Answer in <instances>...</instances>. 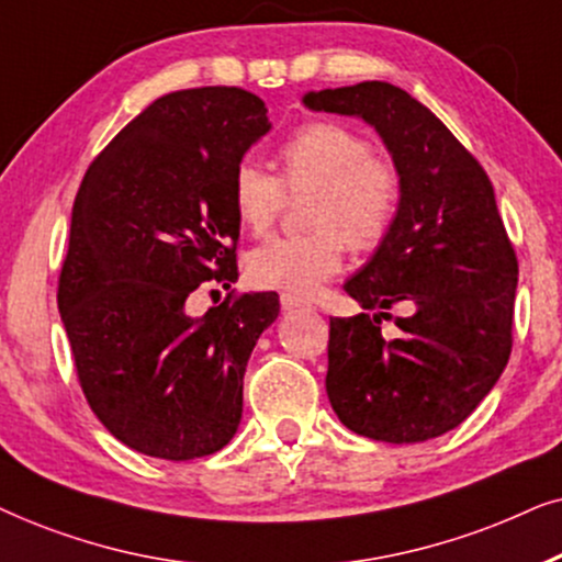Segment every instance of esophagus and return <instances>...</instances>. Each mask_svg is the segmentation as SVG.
<instances>
[{
	"mask_svg": "<svg viewBox=\"0 0 562 562\" xmlns=\"http://www.w3.org/2000/svg\"><path fill=\"white\" fill-rule=\"evenodd\" d=\"M280 305L285 311H295V308H311V303L305 301V297H297L293 293H282L280 295Z\"/></svg>",
	"mask_w": 562,
	"mask_h": 562,
	"instance_id": "esophagus-1",
	"label": "esophagus"
}]
</instances>
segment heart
Listing matches in <instances>:
<instances>
[{"instance_id":"b5f03b06","label":"heart","mask_w":562,"mask_h":562,"mask_svg":"<svg viewBox=\"0 0 562 562\" xmlns=\"http://www.w3.org/2000/svg\"><path fill=\"white\" fill-rule=\"evenodd\" d=\"M280 177L241 159L231 175L236 218L254 236L274 228L288 194H308L311 231L269 238L246 257L261 288L313 293L339 272L347 249L372 254L391 238L403 205V175L391 156L372 151L362 133L336 120H313L277 148Z\"/></svg>"}]
</instances>
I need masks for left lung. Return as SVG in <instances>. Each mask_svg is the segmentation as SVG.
Here are the masks:
<instances>
[{"mask_svg": "<svg viewBox=\"0 0 562 562\" xmlns=\"http://www.w3.org/2000/svg\"><path fill=\"white\" fill-rule=\"evenodd\" d=\"M375 125L403 175L393 234L344 282L368 313L331 318L326 393L339 422L391 445L454 429L512 355L516 265L485 169L429 108L387 81L305 94ZM400 336H382L393 304ZM373 313L370 314L369 311Z\"/></svg>", "mask_w": 562, "mask_h": 562, "instance_id": "left-lung-1", "label": "left lung"}]
</instances>
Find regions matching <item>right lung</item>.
<instances>
[{"instance_id": "1", "label": "right lung", "mask_w": 562, "mask_h": 562, "mask_svg": "<svg viewBox=\"0 0 562 562\" xmlns=\"http://www.w3.org/2000/svg\"><path fill=\"white\" fill-rule=\"evenodd\" d=\"M269 128L241 87L164 94L89 164L74 200L58 277L74 368L104 429L148 458H205L241 422L246 362L280 301L228 293L205 316L190 303L236 282L231 175Z\"/></svg>"}]
</instances>
